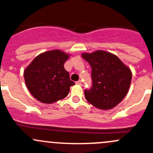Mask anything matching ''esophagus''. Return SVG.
Returning <instances> with one entry per match:
<instances>
[{"mask_svg": "<svg viewBox=\"0 0 153 153\" xmlns=\"http://www.w3.org/2000/svg\"><path fill=\"white\" fill-rule=\"evenodd\" d=\"M76 83L78 84V85H81V84H82V82H81V80H78L76 82Z\"/></svg>", "mask_w": 153, "mask_h": 153, "instance_id": "obj_1", "label": "esophagus"}]
</instances>
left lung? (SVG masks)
Listing matches in <instances>:
<instances>
[{"instance_id": "8db88e82", "label": "left lung", "mask_w": 153, "mask_h": 153, "mask_svg": "<svg viewBox=\"0 0 153 153\" xmlns=\"http://www.w3.org/2000/svg\"><path fill=\"white\" fill-rule=\"evenodd\" d=\"M82 57L92 67V87L85 89V97L95 107L113 108L123 100L130 88L132 74L118 57L104 51Z\"/></svg>"}]
</instances>
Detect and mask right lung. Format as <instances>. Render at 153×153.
Masks as SVG:
<instances>
[{
	"mask_svg": "<svg viewBox=\"0 0 153 153\" xmlns=\"http://www.w3.org/2000/svg\"><path fill=\"white\" fill-rule=\"evenodd\" d=\"M69 55L60 50L49 51L39 54L24 71L26 86L39 102L51 104L64 99L74 82L64 64Z\"/></svg>",
	"mask_w": 153,
	"mask_h": 153,
	"instance_id": "add662e5",
	"label": "right lung"
}]
</instances>
